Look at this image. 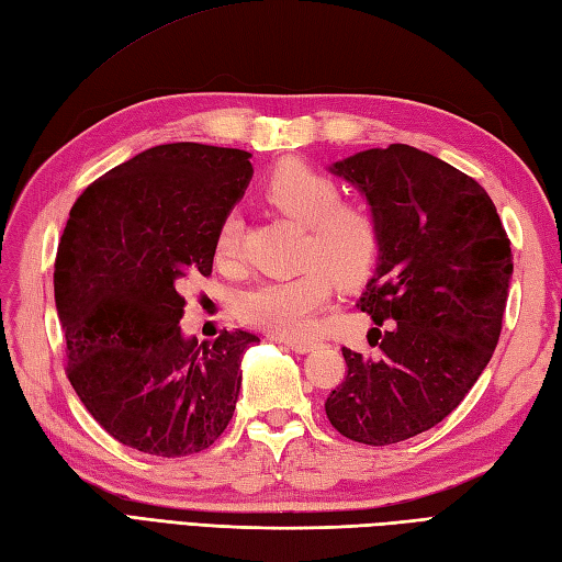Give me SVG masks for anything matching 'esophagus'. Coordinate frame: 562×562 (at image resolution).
<instances>
[{
  "label": "esophagus",
  "mask_w": 562,
  "mask_h": 562,
  "mask_svg": "<svg viewBox=\"0 0 562 562\" xmlns=\"http://www.w3.org/2000/svg\"><path fill=\"white\" fill-rule=\"evenodd\" d=\"M280 342H284L292 351H299V355H304V351H311L313 347H316V342L313 340H280Z\"/></svg>",
  "instance_id": "esophagus-1"
}]
</instances>
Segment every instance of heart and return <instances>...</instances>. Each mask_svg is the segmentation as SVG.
I'll list each match as a JSON object with an SVG mask.
<instances>
[{
  "mask_svg": "<svg viewBox=\"0 0 562 562\" xmlns=\"http://www.w3.org/2000/svg\"><path fill=\"white\" fill-rule=\"evenodd\" d=\"M263 199L282 215L306 227L302 263L294 278L260 282L239 296V316L254 328L286 340L316 330L321 311L328 306L333 278L349 286L369 276L381 251V225L369 205L340 201L337 181L304 160H282L260 181ZM241 220L227 213L220 220L213 251L220 263L239 256Z\"/></svg>",
  "mask_w": 562,
  "mask_h": 562,
  "instance_id": "obj_1",
  "label": "heart"
}]
</instances>
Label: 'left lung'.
Returning <instances> with one entry per match:
<instances>
[{"mask_svg": "<svg viewBox=\"0 0 562 562\" xmlns=\"http://www.w3.org/2000/svg\"><path fill=\"white\" fill-rule=\"evenodd\" d=\"M328 169L367 195L381 251L357 302L378 355L342 347L347 378L325 414L349 440L390 446L440 424L484 373L510 290V239L491 195L419 148L393 143Z\"/></svg>", "mask_w": 562, "mask_h": 562, "instance_id": "obj_1", "label": "left lung"}]
</instances>
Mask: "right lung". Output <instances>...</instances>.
Returning a JSON list of instances; mask_svg holds the SVG:
<instances>
[{
	"mask_svg": "<svg viewBox=\"0 0 562 562\" xmlns=\"http://www.w3.org/2000/svg\"><path fill=\"white\" fill-rule=\"evenodd\" d=\"M251 153L167 143L95 179L55 260L67 375L93 419L158 458L211 448L232 422L254 333H181L191 278L213 272L220 220L249 187Z\"/></svg>",
	"mask_w": 562,
	"mask_h": 562,
	"instance_id": "right-lung-1",
	"label": "right lung"
}]
</instances>
